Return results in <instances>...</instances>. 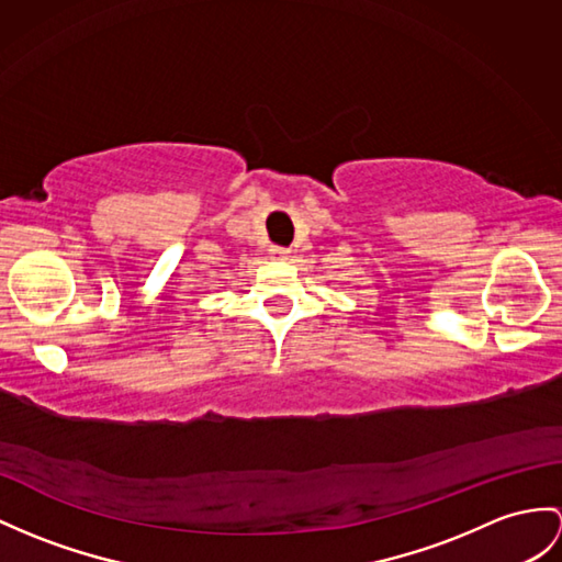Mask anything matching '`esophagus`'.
Segmentation results:
<instances>
[{
  "mask_svg": "<svg viewBox=\"0 0 562 562\" xmlns=\"http://www.w3.org/2000/svg\"><path fill=\"white\" fill-rule=\"evenodd\" d=\"M269 257L277 259V262H283V259L291 257V250H289V248H281V245H271V248H269Z\"/></svg>",
  "mask_w": 562,
  "mask_h": 562,
  "instance_id": "34e87169",
  "label": "esophagus"
}]
</instances>
